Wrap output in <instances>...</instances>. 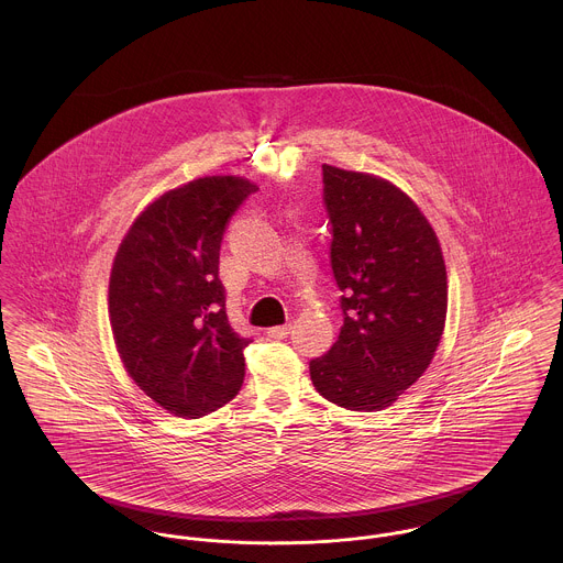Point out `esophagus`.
<instances>
[{
	"label": "esophagus",
	"instance_id": "obj_1",
	"mask_svg": "<svg viewBox=\"0 0 563 563\" xmlns=\"http://www.w3.org/2000/svg\"><path fill=\"white\" fill-rule=\"evenodd\" d=\"M290 329H292V324H277V327H271L266 333H268V338L282 340V338H286L290 333Z\"/></svg>",
	"mask_w": 563,
	"mask_h": 563
}]
</instances>
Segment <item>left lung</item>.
<instances>
[{
    "label": "left lung",
    "instance_id": "left-lung-1",
    "mask_svg": "<svg viewBox=\"0 0 563 563\" xmlns=\"http://www.w3.org/2000/svg\"><path fill=\"white\" fill-rule=\"evenodd\" d=\"M322 184L344 321L310 362V377L327 401L379 411L418 382L440 344L449 303L442 249L388 179L322 164Z\"/></svg>",
    "mask_w": 563,
    "mask_h": 563
}]
</instances>
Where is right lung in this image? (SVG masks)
<instances>
[{
	"mask_svg": "<svg viewBox=\"0 0 563 563\" xmlns=\"http://www.w3.org/2000/svg\"><path fill=\"white\" fill-rule=\"evenodd\" d=\"M255 190L236 175L166 190L114 255L108 312L117 351L134 384L168 413L199 418L241 390L251 340L228 321L219 251L228 221Z\"/></svg>",
	"mask_w": 563,
	"mask_h": 563,
	"instance_id": "obj_1",
	"label": "right lung"
}]
</instances>
